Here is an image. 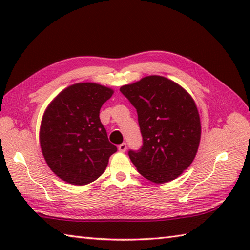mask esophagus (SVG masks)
<instances>
[{
	"instance_id": "34e87169",
	"label": "esophagus",
	"mask_w": 250,
	"mask_h": 250,
	"mask_svg": "<svg viewBox=\"0 0 250 250\" xmlns=\"http://www.w3.org/2000/svg\"><path fill=\"white\" fill-rule=\"evenodd\" d=\"M118 149H119L120 152H125L126 150V144H125V143H122V144H120L118 146Z\"/></svg>"
}]
</instances>
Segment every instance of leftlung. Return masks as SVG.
I'll return each mask as SVG.
<instances>
[{"label":"left lung","instance_id":"left-lung-1","mask_svg":"<svg viewBox=\"0 0 250 250\" xmlns=\"http://www.w3.org/2000/svg\"><path fill=\"white\" fill-rule=\"evenodd\" d=\"M139 116L143 146L129 151L139 173L156 184L176 179L194 160L201 120L192 97L167 77L150 75L121 86Z\"/></svg>","mask_w":250,"mask_h":250}]
</instances>
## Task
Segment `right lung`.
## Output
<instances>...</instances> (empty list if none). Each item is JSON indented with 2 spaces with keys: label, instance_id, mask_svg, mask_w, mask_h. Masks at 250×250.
<instances>
[{
  "label": "right lung",
  "instance_id": "1",
  "mask_svg": "<svg viewBox=\"0 0 250 250\" xmlns=\"http://www.w3.org/2000/svg\"><path fill=\"white\" fill-rule=\"evenodd\" d=\"M114 90L95 83L63 89L47 106L40 128V145L47 166L63 182L83 186L105 171L117 151L101 124L100 109Z\"/></svg>",
  "mask_w": 250,
  "mask_h": 250
}]
</instances>
